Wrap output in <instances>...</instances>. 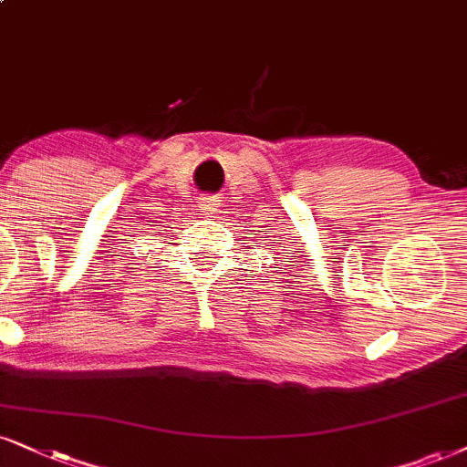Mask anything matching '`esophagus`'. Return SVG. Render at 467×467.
<instances>
[{
    "instance_id": "esophagus-1",
    "label": "esophagus",
    "mask_w": 467,
    "mask_h": 467,
    "mask_svg": "<svg viewBox=\"0 0 467 467\" xmlns=\"http://www.w3.org/2000/svg\"><path fill=\"white\" fill-rule=\"evenodd\" d=\"M217 206H220V198H217V196H211V193H206V196L200 198V209H202L204 213H215Z\"/></svg>"
}]
</instances>
